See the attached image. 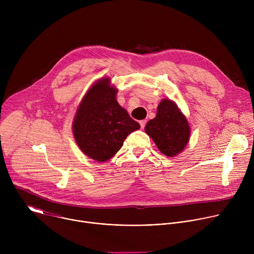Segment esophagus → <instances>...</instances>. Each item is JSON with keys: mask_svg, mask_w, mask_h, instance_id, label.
<instances>
[{"mask_svg": "<svg viewBox=\"0 0 254 254\" xmlns=\"http://www.w3.org/2000/svg\"><path fill=\"white\" fill-rule=\"evenodd\" d=\"M146 124H147V121L146 120H142L139 122V125H140V127L143 128L144 127H146Z\"/></svg>", "mask_w": 254, "mask_h": 254, "instance_id": "obj_1", "label": "esophagus"}]
</instances>
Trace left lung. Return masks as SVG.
Instances as JSON below:
<instances>
[{
	"label": "left lung",
	"instance_id": "obj_1",
	"mask_svg": "<svg viewBox=\"0 0 254 254\" xmlns=\"http://www.w3.org/2000/svg\"><path fill=\"white\" fill-rule=\"evenodd\" d=\"M144 130L153 138L158 149L168 157L182 152L190 136L186 118L170 99L160 102L156 118L147 124Z\"/></svg>",
	"mask_w": 254,
	"mask_h": 254
}]
</instances>
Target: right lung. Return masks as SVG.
Wrapping results in <instances>:
<instances>
[{"label":"right lung","instance_id":"1","mask_svg":"<svg viewBox=\"0 0 254 254\" xmlns=\"http://www.w3.org/2000/svg\"><path fill=\"white\" fill-rule=\"evenodd\" d=\"M117 92L108 78L97 81L85 94L74 119L73 133L78 147L97 162L114 157L127 136L140 127L118 103Z\"/></svg>","mask_w":254,"mask_h":254}]
</instances>
